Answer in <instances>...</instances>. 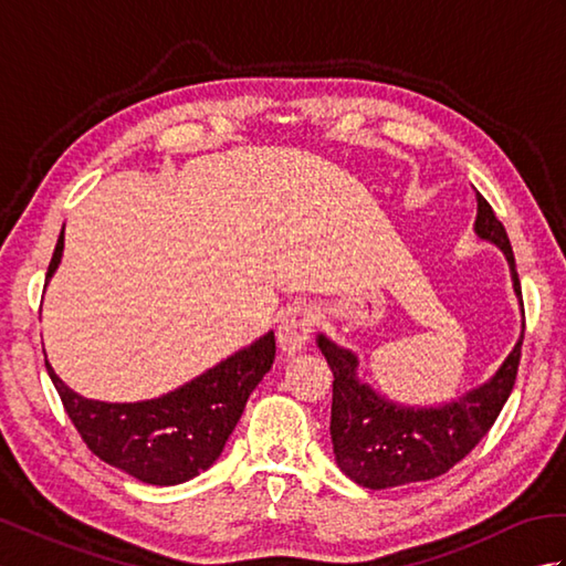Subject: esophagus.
I'll list each match as a JSON object with an SVG mask.
<instances>
[{
	"mask_svg": "<svg viewBox=\"0 0 566 566\" xmlns=\"http://www.w3.org/2000/svg\"><path fill=\"white\" fill-rule=\"evenodd\" d=\"M314 328V311L306 304H294L284 311V316L276 326V343L286 355L302 353Z\"/></svg>",
	"mask_w": 566,
	"mask_h": 566,
	"instance_id": "obj_1",
	"label": "esophagus"
}]
</instances>
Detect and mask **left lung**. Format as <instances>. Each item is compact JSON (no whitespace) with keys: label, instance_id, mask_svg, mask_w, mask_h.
Here are the masks:
<instances>
[{"label":"left lung","instance_id":"left-lung-1","mask_svg":"<svg viewBox=\"0 0 566 566\" xmlns=\"http://www.w3.org/2000/svg\"><path fill=\"white\" fill-rule=\"evenodd\" d=\"M474 231L503 250L509 260L515 296L521 280L506 228L491 203L476 191ZM523 306V298H521ZM525 333V311H523ZM318 347L333 371L331 438L335 462L355 484L367 489H391L413 482H430L462 462L496 423L503 403L513 391L521 365V340L506 363L482 387L436 408L399 406L357 377V355L318 335Z\"/></svg>","mask_w":566,"mask_h":566}]
</instances>
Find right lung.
I'll return each instance as SVG.
<instances>
[{"mask_svg": "<svg viewBox=\"0 0 566 566\" xmlns=\"http://www.w3.org/2000/svg\"><path fill=\"white\" fill-rule=\"evenodd\" d=\"M63 243L65 235L60 231L45 284L63 258ZM274 350L270 331L185 387L136 403L84 399L55 375L51 363H45V369L80 438L99 460L138 482L172 486L207 472L219 460L248 396L270 371Z\"/></svg>", "mask_w": 566, "mask_h": 566, "instance_id": "right-lung-1", "label": "right lung"}]
</instances>
